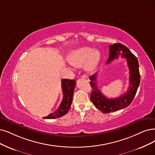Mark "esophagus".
I'll return each mask as SVG.
<instances>
[{"label":"esophagus","instance_id":"34e87169","mask_svg":"<svg viewBox=\"0 0 155 155\" xmlns=\"http://www.w3.org/2000/svg\"><path fill=\"white\" fill-rule=\"evenodd\" d=\"M82 78H85V79H86V80H89L88 77L87 75H85V74H83V75L82 76Z\"/></svg>","mask_w":155,"mask_h":155}]
</instances>
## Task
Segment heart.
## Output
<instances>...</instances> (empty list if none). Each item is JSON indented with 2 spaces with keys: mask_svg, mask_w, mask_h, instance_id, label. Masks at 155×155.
Returning <instances> with one entry per match:
<instances>
[{
  "mask_svg": "<svg viewBox=\"0 0 155 155\" xmlns=\"http://www.w3.org/2000/svg\"><path fill=\"white\" fill-rule=\"evenodd\" d=\"M101 57L100 51L87 47H80L71 51L68 54V61L74 66H81L84 63L86 71H91L98 64Z\"/></svg>",
  "mask_w": 155,
  "mask_h": 155,
  "instance_id": "heart-1",
  "label": "heart"
}]
</instances>
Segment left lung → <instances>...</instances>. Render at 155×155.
Listing matches in <instances>:
<instances>
[{
  "label": "left lung",
  "instance_id": "left-lung-1",
  "mask_svg": "<svg viewBox=\"0 0 155 155\" xmlns=\"http://www.w3.org/2000/svg\"><path fill=\"white\" fill-rule=\"evenodd\" d=\"M109 50V57L106 64L110 63L114 59L118 58L119 55L121 54L120 52H122L121 57L127 59L129 68L130 78L129 87L127 93L117 98L109 99L101 93L97 86L96 84L97 73L89 77L90 85L92 88L90 96L91 101L97 108L105 114L121 110L129 106L134 98L140 81L139 62L130 50L121 43H114L110 45Z\"/></svg>",
  "mask_w": 155,
  "mask_h": 155
}]
</instances>
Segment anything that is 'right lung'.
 <instances>
[{"label":"right lung","mask_w":155,"mask_h":155,"mask_svg":"<svg viewBox=\"0 0 155 155\" xmlns=\"http://www.w3.org/2000/svg\"><path fill=\"white\" fill-rule=\"evenodd\" d=\"M76 85V81L74 80L62 79L61 86L63 93V99L59 108L54 112L50 114L48 116L43 118L45 119H55L59 118L69 111L71 105L74 89Z\"/></svg>","instance_id":"right-lung-1"}]
</instances>
